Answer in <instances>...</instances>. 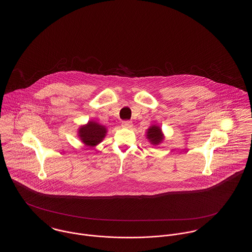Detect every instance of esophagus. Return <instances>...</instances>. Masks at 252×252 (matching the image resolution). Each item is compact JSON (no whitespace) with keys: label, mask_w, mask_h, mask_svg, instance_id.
Here are the masks:
<instances>
[{"label":"esophagus","mask_w":252,"mask_h":252,"mask_svg":"<svg viewBox=\"0 0 252 252\" xmlns=\"http://www.w3.org/2000/svg\"><path fill=\"white\" fill-rule=\"evenodd\" d=\"M122 126L126 127V128H130V127H132V122H130V121H124V122H122Z\"/></svg>","instance_id":"esophagus-1"}]
</instances>
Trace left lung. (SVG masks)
<instances>
[{
	"label": "left lung",
	"mask_w": 252,
	"mask_h": 252,
	"mask_svg": "<svg viewBox=\"0 0 252 252\" xmlns=\"http://www.w3.org/2000/svg\"><path fill=\"white\" fill-rule=\"evenodd\" d=\"M146 138L149 140V142L154 145L160 144L163 140V134L161 132V128L158 126H151L146 132Z\"/></svg>",
	"instance_id": "obj_1"
}]
</instances>
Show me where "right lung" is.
I'll list each match as a JSON object with an SVG mask.
<instances>
[{
    "label": "right lung",
    "instance_id": "add662e5",
    "mask_svg": "<svg viewBox=\"0 0 252 252\" xmlns=\"http://www.w3.org/2000/svg\"><path fill=\"white\" fill-rule=\"evenodd\" d=\"M107 134L106 126L99 125L94 121L88 122L78 129V137L87 146H95L100 144Z\"/></svg>",
    "mask_w": 252,
    "mask_h": 252
}]
</instances>
